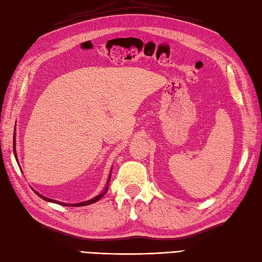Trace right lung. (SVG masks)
<instances>
[{
    "mask_svg": "<svg viewBox=\"0 0 262 262\" xmlns=\"http://www.w3.org/2000/svg\"><path fill=\"white\" fill-rule=\"evenodd\" d=\"M13 153H14V157H15L16 162H18V164H19V161H18V158H16V152H15V132H14V135H13ZM111 171H113V168H111ZM111 171H110V174H109V177H108L107 185H105L104 190H103L101 193H100V194H98V196L93 197L92 199H90V200H86V202L75 203V204H66V203L58 202V200H55V199L47 198V197H45V196H42L41 193H39V192H38V191H36V190H33V191H35V193L37 194V196H39V197H40L41 199L46 200V202H49V203H55V204H58V205H62V206H71V207H72V206H73V207H82V206H86V205H91V204H93V203H97L100 198H102V197L104 196V193L108 191V186H109V181H110V178H111Z\"/></svg>",
    "mask_w": 262,
    "mask_h": 262,
    "instance_id": "right-lung-1",
    "label": "right lung"
}]
</instances>
